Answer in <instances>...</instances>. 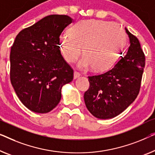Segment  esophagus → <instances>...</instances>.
<instances>
[{"mask_svg":"<svg viewBox=\"0 0 155 155\" xmlns=\"http://www.w3.org/2000/svg\"><path fill=\"white\" fill-rule=\"evenodd\" d=\"M80 74L79 73L77 72V71H75V72H74V73H73L74 79H77V78L80 77Z\"/></svg>","mask_w":155,"mask_h":155,"instance_id":"1","label":"esophagus"}]
</instances>
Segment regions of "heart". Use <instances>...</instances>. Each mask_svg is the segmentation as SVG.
I'll return each mask as SVG.
<instances>
[{"mask_svg":"<svg viewBox=\"0 0 155 155\" xmlns=\"http://www.w3.org/2000/svg\"><path fill=\"white\" fill-rule=\"evenodd\" d=\"M126 35L117 24L104 20H81L71 28V33L59 36V48L62 57L68 63L78 62L80 68L92 66L96 71L111 68L119 59Z\"/></svg>","mask_w":155,"mask_h":155,"instance_id":"b5f03b06","label":"heart"}]
</instances>
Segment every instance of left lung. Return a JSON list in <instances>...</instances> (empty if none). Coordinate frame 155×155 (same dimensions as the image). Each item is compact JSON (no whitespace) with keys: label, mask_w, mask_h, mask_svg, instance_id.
<instances>
[{"label":"left lung","mask_w":155,"mask_h":155,"mask_svg":"<svg viewBox=\"0 0 155 155\" xmlns=\"http://www.w3.org/2000/svg\"><path fill=\"white\" fill-rule=\"evenodd\" d=\"M130 46L111 70L89 76V89L84 93L86 107L96 118H113L137 97L145 64V54L135 35L125 28Z\"/></svg>","instance_id":"8db88e82"}]
</instances>
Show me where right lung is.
Instances as JSON below:
<instances>
[{"mask_svg":"<svg viewBox=\"0 0 155 155\" xmlns=\"http://www.w3.org/2000/svg\"><path fill=\"white\" fill-rule=\"evenodd\" d=\"M73 20L60 15L42 18L20 31L11 48V84L31 111L52 110L61 100L62 87L73 79V69L59 48V36Z\"/></svg>","mask_w":155,"mask_h":155,"instance_id":"add662e5","label":"right lung"}]
</instances>
